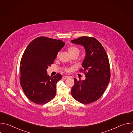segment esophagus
Instances as JSON below:
<instances>
[{"instance_id": "1", "label": "esophagus", "mask_w": 133, "mask_h": 133, "mask_svg": "<svg viewBox=\"0 0 133 133\" xmlns=\"http://www.w3.org/2000/svg\"><path fill=\"white\" fill-rule=\"evenodd\" d=\"M69 77L68 76H64L63 77V78L64 79H67Z\"/></svg>"}]
</instances>
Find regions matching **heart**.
I'll use <instances>...</instances> for the list:
<instances>
[{
    "label": "heart",
    "instance_id": "b5f03b06",
    "mask_svg": "<svg viewBox=\"0 0 133 133\" xmlns=\"http://www.w3.org/2000/svg\"><path fill=\"white\" fill-rule=\"evenodd\" d=\"M68 51H69V53L71 55H72L74 54H78L79 55V52H80V50H79V48L77 47H76V46H71V47H70L68 48ZM59 55V52H58L57 54V55H56L57 57H58ZM64 70L66 71H69V69L68 68L65 67V68H64Z\"/></svg>",
    "mask_w": 133,
    "mask_h": 133
}]
</instances>
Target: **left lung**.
Listing matches in <instances>:
<instances>
[{"label": "left lung", "instance_id": "left-lung-1", "mask_svg": "<svg viewBox=\"0 0 133 133\" xmlns=\"http://www.w3.org/2000/svg\"><path fill=\"white\" fill-rule=\"evenodd\" d=\"M72 43L84 46L86 57L82 64L86 78H74L71 88L72 97L78 102L88 104L97 101L104 94L110 78V65L107 54L102 45L96 38L83 36L71 40Z\"/></svg>", "mask_w": 133, "mask_h": 133}]
</instances>
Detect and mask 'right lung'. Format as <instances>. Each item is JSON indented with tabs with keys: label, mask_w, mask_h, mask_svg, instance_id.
I'll return each instance as SVG.
<instances>
[{
	"label": "right lung",
	"mask_w": 133,
	"mask_h": 133,
	"mask_svg": "<svg viewBox=\"0 0 133 133\" xmlns=\"http://www.w3.org/2000/svg\"><path fill=\"white\" fill-rule=\"evenodd\" d=\"M65 44L61 40L42 36L34 39L26 48L20 63V83L32 102L43 105L55 97L56 84L62 76L58 73L51 77L47 74V69Z\"/></svg>",
	"instance_id": "1"
}]
</instances>
